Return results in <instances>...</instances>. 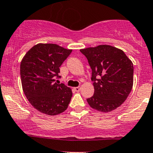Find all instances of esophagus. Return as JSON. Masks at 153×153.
<instances>
[{
	"instance_id": "obj_1",
	"label": "esophagus",
	"mask_w": 153,
	"mask_h": 153,
	"mask_svg": "<svg viewBox=\"0 0 153 153\" xmlns=\"http://www.w3.org/2000/svg\"><path fill=\"white\" fill-rule=\"evenodd\" d=\"M74 90L76 91V92H79L81 90V86H76V87H74Z\"/></svg>"
}]
</instances>
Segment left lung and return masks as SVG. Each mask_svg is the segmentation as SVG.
<instances>
[{"mask_svg":"<svg viewBox=\"0 0 153 153\" xmlns=\"http://www.w3.org/2000/svg\"><path fill=\"white\" fill-rule=\"evenodd\" d=\"M92 69L93 96L89 105L101 112L120 106L133 86V64L121 49L110 45H98L80 49Z\"/></svg>","mask_w":153,"mask_h":153,"instance_id":"1","label":"left lung"}]
</instances>
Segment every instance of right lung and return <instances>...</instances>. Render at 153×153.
I'll return each instance as SVG.
<instances>
[{"label": "right lung", "mask_w": 153, "mask_h": 153, "mask_svg": "<svg viewBox=\"0 0 153 153\" xmlns=\"http://www.w3.org/2000/svg\"><path fill=\"white\" fill-rule=\"evenodd\" d=\"M72 50L55 44H38L21 61L23 91L32 106L42 113L56 115L67 109L72 89L56 82V78H60L59 67Z\"/></svg>", "instance_id": "right-lung-1"}]
</instances>
